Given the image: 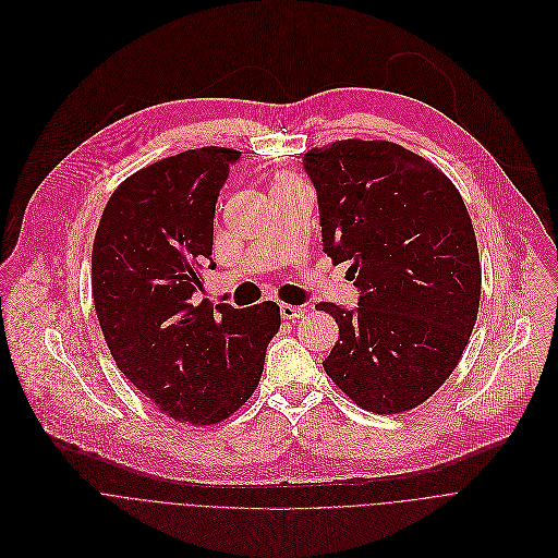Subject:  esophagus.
<instances>
[{
	"instance_id": "34e87169",
	"label": "esophagus",
	"mask_w": 558,
	"mask_h": 558,
	"mask_svg": "<svg viewBox=\"0 0 558 558\" xmlns=\"http://www.w3.org/2000/svg\"><path fill=\"white\" fill-rule=\"evenodd\" d=\"M279 312H281V316H283L286 320H294V318H301V316L305 314V307H301V305H290V303H281V305H279Z\"/></svg>"
}]
</instances>
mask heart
Returning <instances> with one entry per match:
<instances>
[{"label": "heart", "instance_id": "1", "mask_svg": "<svg viewBox=\"0 0 558 558\" xmlns=\"http://www.w3.org/2000/svg\"><path fill=\"white\" fill-rule=\"evenodd\" d=\"M296 184H301L299 178H294V175H290V173H279V175L275 178L272 189H277V186H296Z\"/></svg>", "mask_w": 558, "mask_h": 558}]
</instances>
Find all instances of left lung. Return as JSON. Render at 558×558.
I'll list each match as a JSON object with an SVG mask.
<instances>
[{
  "mask_svg": "<svg viewBox=\"0 0 558 558\" xmlns=\"http://www.w3.org/2000/svg\"><path fill=\"white\" fill-rule=\"evenodd\" d=\"M323 251L350 262L359 307L320 301L339 341L325 374L359 407L402 413L458 367L482 294L473 221L456 184L389 141H337L303 156Z\"/></svg>",
  "mask_w": 558,
  "mask_h": 558,
  "instance_id": "left-lung-1",
  "label": "left lung"
}]
</instances>
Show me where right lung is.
I'll return each instance as SVG.
<instances>
[{"label": "right lung", "mask_w": 558, "mask_h": 558, "mask_svg": "<svg viewBox=\"0 0 558 558\" xmlns=\"http://www.w3.org/2000/svg\"><path fill=\"white\" fill-rule=\"evenodd\" d=\"M240 151L189 149L158 160L111 193L92 246V296L119 369L178 422L215 424L259 385L279 305H195L213 264L219 189Z\"/></svg>", "instance_id": "right-lung-1"}]
</instances>
